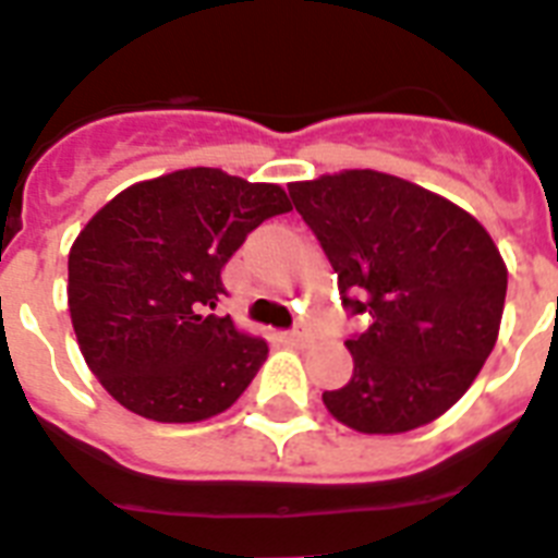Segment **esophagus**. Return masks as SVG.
Instances as JSON below:
<instances>
[{"mask_svg": "<svg viewBox=\"0 0 558 558\" xmlns=\"http://www.w3.org/2000/svg\"><path fill=\"white\" fill-rule=\"evenodd\" d=\"M288 341L290 344H296V347H304V344H311V332L304 330H293V332H288Z\"/></svg>", "mask_w": 558, "mask_h": 558, "instance_id": "34e87169", "label": "esophagus"}]
</instances>
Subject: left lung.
Here are the masks:
<instances>
[{
    "label": "left lung",
    "mask_w": 558,
    "mask_h": 558,
    "mask_svg": "<svg viewBox=\"0 0 558 558\" xmlns=\"http://www.w3.org/2000/svg\"><path fill=\"white\" fill-rule=\"evenodd\" d=\"M366 330L347 338L352 378L322 395L364 435H401L454 407L497 344L508 270L469 211L373 169L288 185Z\"/></svg>",
    "instance_id": "left-lung-1"
}]
</instances>
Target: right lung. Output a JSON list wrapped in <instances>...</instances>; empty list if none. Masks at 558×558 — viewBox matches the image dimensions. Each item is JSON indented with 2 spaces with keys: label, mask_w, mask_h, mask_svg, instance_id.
Masks as SVG:
<instances>
[{
  "label": "right lung",
  "mask_w": 558,
  "mask_h": 558,
  "mask_svg": "<svg viewBox=\"0 0 558 558\" xmlns=\"http://www.w3.org/2000/svg\"><path fill=\"white\" fill-rule=\"evenodd\" d=\"M290 211L282 185L180 169L112 197L70 247L66 302L81 355L121 407L157 423L220 415L268 359L265 338L217 316L222 268Z\"/></svg>",
  "instance_id": "obj_1"
}]
</instances>
